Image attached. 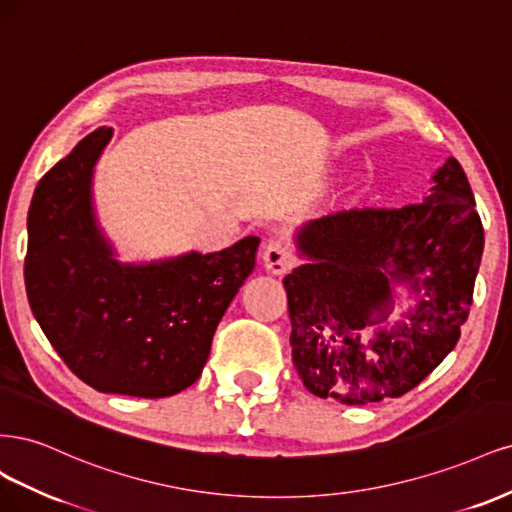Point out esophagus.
<instances>
[{
  "label": "esophagus",
  "instance_id": "esophagus-1",
  "mask_svg": "<svg viewBox=\"0 0 512 512\" xmlns=\"http://www.w3.org/2000/svg\"><path fill=\"white\" fill-rule=\"evenodd\" d=\"M263 266L272 274H287L293 266V257L289 246L283 240H270L263 246Z\"/></svg>",
  "mask_w": 512,
  "mask_h": 512
}]
</instances>
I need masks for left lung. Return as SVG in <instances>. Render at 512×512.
I'll return each mask as SVG.
<instances>
[{
    "instance_id": "left-lung-1",
    "label": "left lung",
    "mask_w": 512,
    "mask_h": 512,
    "mask_svg": "<svg viewBox=\"0 0 512 512\" xmlns=\"http://www.w3.org/2000/svg\"><path fill=\"white\" fill-rule=\"evenodd\" d=\"M459 161L449 157L421 204L361 208L310 221L298 234L310 259L285 276L291 355L319 398L364 406L415 389L459 340L483 257V223ZM408 282L420 302L379 330L390 291Z\"/></svg>"
}]
</instances>
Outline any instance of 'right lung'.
I'll return each mask as SVG.
<instances>
[{"label": "right lung", "mask_w": 512, "mask_h": 512, "mask_svg": "<svg viewBox=\"0 0 512 512\" xmlns=\"http://www.w3.org/2000/svg\"><path fill=\"white\" fill-rule=\"evenodd\" d=\"M110 136L112 129H95L40 178L27 217V298L82 383L168 398L200 378L214 329L255 266L259 238L221 253L121 266L91 206L93 166Z\"/></svg>", "instance_id": "add662e5"}]
</instances>
